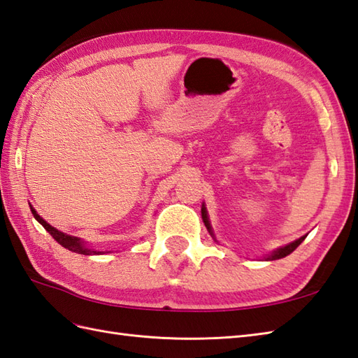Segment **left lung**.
Returning <instances> with one entry per match:
<instances>
[{"label":"left lung","instance_id":"1","mask_svg":"<svg viewBox=\"0 0 358 358\" xmlns=\"http://www.w3.org/2000/svg\"><path fill=\"white\" fill-rule=\"evenodd\" d=\"M201 217H203V222H204V226H206L207 231H209L210 236H212L215 241H217V238H215V234H213L210 220H209V213H207V209H206V204H204V203H203V206H201ZM305 238H306V235H305V236H301L299 239L293 241V243H289V244H287V245H284V247L276 248V250H273L270 255L264 256V259H265V261H276V259H280V257L288 256L289 253H293V252L296 250V248L302 244V241H303ZM217 243H218V241H217Z\"/></svg>","mask_w":358,"mask_h":358}]
</instances>
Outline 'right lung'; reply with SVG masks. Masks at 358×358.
I'll return each instance as SVG.
<instances>
[{"label":"right lung","mask_w":358,"mask_h":358,"mask_svg":"<svg viewBox=\"0 0 358 358\" xmlns=\"http://www.w3.org/2000/svg\"><path fill=\"white\" fill-rule=\"evenodd\" d=\"M29 206H30L31 215H33V217H35V220L48 231L50 235L55 238V241H56L57 244H61L64 248H66V250L74 252V253H79V255H103V253H111V252H97V250H94V248H90L84 239H80L78 236L66 235V234H64V231L57 230L56 227L50 226V224L43 217H39L38 212L33 209V206L30 203H29Z\"/></svg>","instance_id":"add662e5"}]
</instances>
